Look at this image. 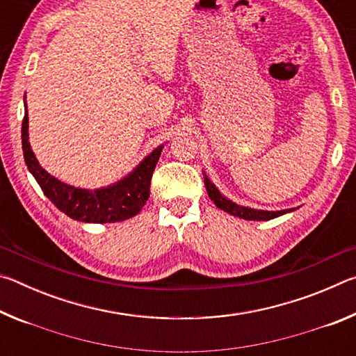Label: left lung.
I'll return each instance as SVG.
<instances>
[{
	"instance_id": "left-lung-1",
	"label": "left lung",
	"mask_w": 356,
	"mask_h": 356,
	"mask_svg": "<svg viewBox=\"0 0 356 356\" xmlns=\"http://www.w3.org/2000/svg\"><path fill=\"white\" fill-rule=\"evenodd\" d=\"M204 185H206L209 197L215 202L216 207L225 210V212L231 213L234 216H238V218L250 220V221H265V220H272V218H276V216L291 212V209H289V210H278V212H267V210H254V209L238 206V204L229 201L227 197L222 196L221 193L216 190V186L212 182H210V179L206 176V174H204Z\"/></svg>"
}]
</instances>
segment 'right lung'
I'll return each mask as SVG.
<instances>
[{"label":"right lung","instance_id":"add662e5","mask_svg":"<svg viewBox=\"0 0 356 356\" xmlns=\"http://www.w3.org/2000/svg\"><path fill=\"white\" fill-rule=\"evenodd\" d=\"M22 144L25 163L44 195L70 218L84 222H116L140 213L149 200L150 179L163 149V146L156 147L134 172L116 185L92 191L65 185L39 165L28 143V114H25L22 124Z\"/></svg>","mask_w":356,"mask_h":356}]
</instances>
